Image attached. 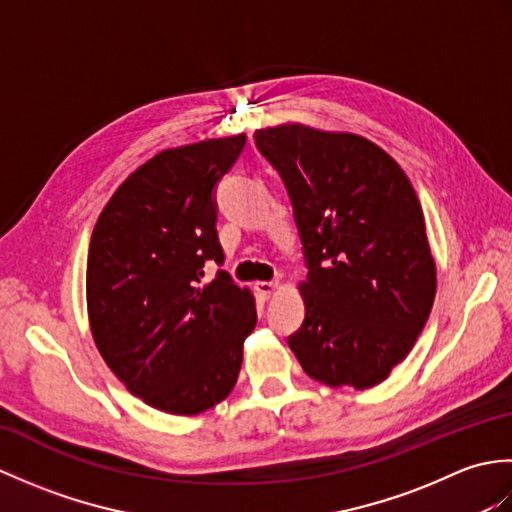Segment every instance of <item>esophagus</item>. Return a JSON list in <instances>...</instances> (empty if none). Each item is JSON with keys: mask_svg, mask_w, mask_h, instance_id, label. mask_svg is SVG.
Instances as JSON below:
<instances>
[{"mask_svg": "<svg viewBox=\"0 0 512 512\" xmlns=\"http://www.w3.org/2000/svg\"><path fill=\"white\" fill-rule=\"evenodd\" d=\"M281 288V284L279 281H257L255 284V290H257V295L262 297V299H268V297H273L275 292Z\"/></svg>", "mask_w": 512, "mask_h": 512, "instance_id": "1", "label": "esophagus"}]
</instances>
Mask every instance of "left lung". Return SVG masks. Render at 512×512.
Masks as SVG:
<instances>
[{"label": "left lung", "mask_w": 512, "mask_h": 512, "mask_svg": "<svg viewBox=\"0 0 512 512\" xmlns=\"http://www.w3.org/2000/svg\"><path fill=\"white\" fill-rule=\"evenodd\" d=\"M284 180L308 262L306 319L290 336L303 372L369 389L411 352L436 299L422 206L405 171L358 134L281 123L255 132Z\"/></svg>", "instance_id": "1"}]
</instances>
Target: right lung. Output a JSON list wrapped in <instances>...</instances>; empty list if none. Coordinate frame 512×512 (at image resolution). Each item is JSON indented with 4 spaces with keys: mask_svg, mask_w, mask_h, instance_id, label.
Wrapping results in <instances>:
<instances>
[{
    "mask_svg": "<svg viewBox=\"0 0 512 512\" xmlns=\"http://www.w3.org/2000/svg\"><path fill=\"white\" fill-rule=\"evenodd\" d=\"M246 134L165 149L114 191L90 239L85 297L92 339L116 378L149 407L198 416L231 394L255 297L224 270L217 180Z\"/></svg>",
    "mask_w": 512,
    "mask_h": 512,
    "instance_id": "add662e5",
    "label": "right lung"
}]
</instances>
